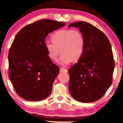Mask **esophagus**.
Listing matches in <instances>:
<instances>
[{
  "mask_svg": "<svg viewBox=\"0 0 123 123\" xmlns=\"http://www.w3.org/2000/svg\"><path fill=\"white\" fill-rule=\"evenodd\" d=\"M60 70L61 73H67V72H68V70H67L66 68H61Z\"/></svg>",
  "mask_w": 123,
  "mask_h": 123,
  "instance_id": "34e87169",
  "label": "esophagus"
}]
</instances>
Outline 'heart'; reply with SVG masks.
<instances>
[{
  "mask_svg": "<svg viewBox=\"0 0 123 123\" xmlns=\"http://www.w3.org/2000/svg\"><path fill=\"white\" fill-rule=\"evenodd\" d=\"M53 43L46 42L45 47L50 60L55 61L61 53L58 60L60 64H68L72 61H78L84 52L85 39L78 29H62L55 31L51 37Z\"/></svg>",
  "mask_w": 123,
  "mask_h": 123,
  "instance_id": "heart-1",
  "label": "heart"
}]
</instances>
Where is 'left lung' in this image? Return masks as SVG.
<instances>
[{"mask_svg":"<svg viewBox=\"0 0 123 123\" xmlns=\"http://www.w3.org/2000/svg\"><path fill=\"white\" fill-rule=\"evenodd\" d=\"M76 27L85 39L84 53L68 69V89L76 101L89 103L100 99L112 84L115 62L110 43L105 34L89 23L80 21Z\"/></svg>","mask_w":123,"mask_h":123,"instance_id":"obj_1","label":"left lung"}]
</instances>
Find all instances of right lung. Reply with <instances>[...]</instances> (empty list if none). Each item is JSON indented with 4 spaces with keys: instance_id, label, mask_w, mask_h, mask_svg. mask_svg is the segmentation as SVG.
I'll list each match as a JSON object with an SVG mask.
<instances>
[{
    "instance_id": "add662e5",
    "label": "right lung",
    "mask_w": 123,
    "mask_h": 123,
    "mask_svg": "<svg viewBox=\"0 0 123 123\" xmlns=\"http://www.w3.org/2000/svg\"><path fill=\"white\" fill-rule=\"evenodd\" d=\"M65 23L42 19L27 25L18 32L8 54L9 78L16 92L30 101L46 98L58 74V66L49 58L45 39Z\"/></svg>"
}]
</instances>
